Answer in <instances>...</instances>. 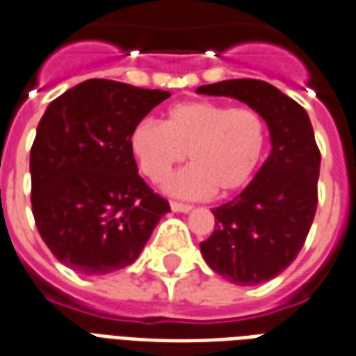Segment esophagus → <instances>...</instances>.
<instances>
[{
	"mask_svg": "<svg viewBox=\"0 0 356 356\" xmlns=\"http://www.w3.org/2000/svg\"><path fill=\"white\" fill-rule=\"evenodd\" d=\"M170 207H171V211H175V213H188L192 209V205L179 204V202H171Z\"/></svg>",
	"mask_w": 356,
	"mask_h": 356,
	"instance_id": "esophagus-1",
	"label": "esophagus"
}]
</instances>
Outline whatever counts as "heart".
<instances>
[{"label": "heart", "mask_w": 356, "mask_h": 356, "mask_svg": "<svg viewBox=\"0 0 356 356\" xmlns=\"http://www.w3.org/2000/svg\"><path fill=\"white\" fill-rule=\"evenodd\" d=\"M266 143L268 128L257 109L211 99L175 104L162 124L143 120L130 134L131 154L154 183L164 181L188 154L191 168L165 183V191L183 198L241 191L259 170Z\"/></svg>", "instance_id": "heart-1"}]
</instances>
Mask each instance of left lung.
I'll return each instance as SVG.
<instances>
[{
    "mask_svg": "<svg viewBox=\"0 0 356 356\" xmlns=\"http://www.w3.org/2000/svg\"><path fill=\"white\" fill-rule=\"evenodd\" d=\"M196 92L243 102L270 130V156L239 196L213 209L215 230L200 243L213 272L259 285L292 264L312 228L321 168L313 126L302 105L266 81L230 79Z\"/></svg>",
    "mask_w": 356,
    "mask_h": 356,
    "instance_id": "left-lung-1",
    "label": "left lung"
}]
</instances>
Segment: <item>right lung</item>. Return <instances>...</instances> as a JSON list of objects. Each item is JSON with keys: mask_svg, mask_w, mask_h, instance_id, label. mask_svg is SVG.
<instances>
[{"mask_svg": "<svg viewBox=\"0 0 356 356\" xmlns=\"http://www.w3.org/2000/svg\"><path fill=\"white\" fill-rule=\"evenodd\" d=\"M165 90L88 79L49 104L30 152L31 211L60 262L105 275L136 262L170 211L139 177L130 134Z\"/></svg>", "mask_w": 356, "mask_h": 356, "instance_id": "obj_1", "label": "right lung"}]
</instances>
